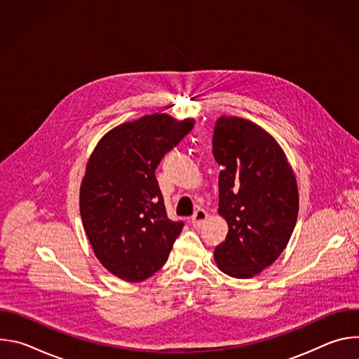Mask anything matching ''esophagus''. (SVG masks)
Returning a JSON list of instances; mask_svg holds the SVG:
<instances>
[{
  "mask_svg": "<svg viewBox=\"0 0 359 359\" xmlns=\"http://www.w3.org/2000/svg\"><path fill=\"white\" fill-rule=\"evenodd\" d=\"M208 219H209L208 212H204V210L198 209V210L193 215V217H191V224H193V227L198 229V227H201L204 223H206Z\"/></svg>",
  "mask_w": 359,
  "mask_h": 359,
  "instance_id": "obj_1",
  "label": "esophagus"
}]
</instances>
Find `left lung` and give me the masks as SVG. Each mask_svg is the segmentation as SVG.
<instances>
[{"instance_id": "1", "label": "left lung", "mask_w": 359, "mask_h": 359, "mask_svg": "<svg viewBox=\"0 0 359 359\" xmlns=\"http://www.w3.org/2000/svg\"><path fill=\"white\" fill-rule=\"evenodd\" d=\"M213 155L223 168L219 216L229 226L215 262L230 277L251 278L270 267L290 241L299 206L297 179L278 142L248 119H217Z\"/></svg>"}]
</instances>
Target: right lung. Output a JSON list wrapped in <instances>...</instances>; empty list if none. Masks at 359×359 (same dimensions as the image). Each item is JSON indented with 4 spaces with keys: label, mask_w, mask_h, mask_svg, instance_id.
<instances>
[{
    "label": "right lung",
    "mask_w": 359,
    "mask_h": 359,
    "mask_svg": "<svg viewBox=\"0 0 359 359\" xmlns=\"http://www.w3.org/2000/svg\"><path fill=\"white\" fill-rule=\"evenodd\" d=\"M193 126V118L144 115L107 132L86 162L83 230L99 263L123 281L140 283L161 270L183 229L168 219L155 169Z\"/></svg>",
    "instance_id": "1"
}]
</instances>
